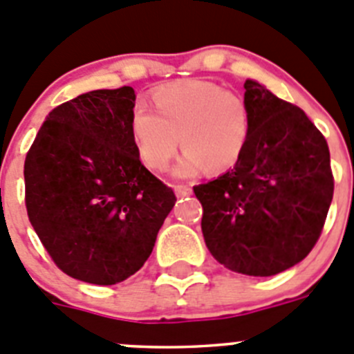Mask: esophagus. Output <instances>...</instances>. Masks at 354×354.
Wrapping results in <instances>:
<instances>
[{"mask_svg": "<svg viewBox=\"0 0 354 354\" xmlns=\"http://www.w3.org/2000/svg\"><path fill=\"white\" fill-rule=\"evenodd\" d=\"M174 194H176V197H187L192 194V189L187 185H174Z\"/></svg>", "mask_w": 354, "mask_h": 354, "instance_id": "1", "label": "esophagus"}]
</instances>
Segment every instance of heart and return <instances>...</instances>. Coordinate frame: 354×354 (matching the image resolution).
Here are the masks:
<instances>
[{
	"label": "heart",
	"mask_w": 354,
	"mask_h": 354,
	"mask_svg": "<svg viewBox=\"0 0 354 354\" xmlns=\"http://www.w3.org/2000/svg\"><path fill=\"white\" fill-rule=\"evenodd\" d=\"M155 111L138 102L130 132L141 160L164 171L178 148L187 149L174 176L190 178L208 169L224 173L236 165L250 133V109L236 91L208 81L162 86L153 93Z\"/></svg>",
	"instance_id": "heart-1"
}]
</instances>
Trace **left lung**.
I'll use <instances>...</instances> for the list:
<instances>
[{
    "label": "left lung",
    "instance_id": "left-lung-1",
    "mask_svg": "<svg viewBox=\"0 0 354 354\" xmlns=\"http://www.w3.org/2000/svg\"><path fill=\"white\" fill-rule=\"evenodd\" d=\"M250 133L238 164L194 187L201 229L221 264L272 277L307 257L319 240L333 197L330 149L300 107L245 81Z\"/></svg>",
    "mask_w": 354,
    "mask_h": 354
}]
</instances>
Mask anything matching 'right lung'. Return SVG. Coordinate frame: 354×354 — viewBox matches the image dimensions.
Instances as JSON below:
<instances>
[{
	"label": "right lung",
	"instance_id": "obj_1",
	"mask_svg": "<svg viewBox=\"0 0 354 354\" xmlns=\"http://www.w3.org/2000/svg\"><path fill=\"white\" fill-rule=\"evenodd\" d=\"M130 86L95 90L49 113L24 162L26 209L62 272L113 286L141 270L176 203L141 164Z\"/></svg>",
	"mask_w": 354,
	"mask_h": 354
}]
</instances>
